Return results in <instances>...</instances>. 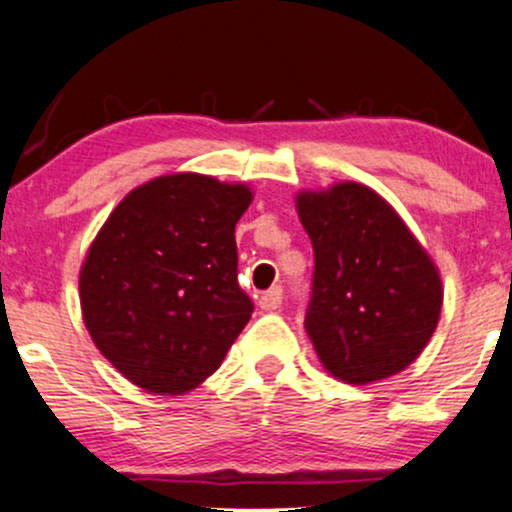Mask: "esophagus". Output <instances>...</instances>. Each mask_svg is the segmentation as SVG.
I'll return each instance as SVG.
<instances>
[{"instance_id":"1","label":"esophagus","mask_w":512,"mask_h":512,"mask_svg":"<svg viewBox=\"0 0 512 512\" xmlns=\"http://www.w3.org/2000/svg\"><path fill=\"white\" fill-rule=\"evenodd\" d=\"M284 301V291H281V286H274V289L264 291L260 296V308L262 310H276Z\"/></svg>"}]
</instances>
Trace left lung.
<instances>
[{
	"instance_id": "8db88e82",
	"label": "left lung",
	"mask_w": 512,
	"mask_h": 512,
	"mask_svg": "<svg viewBox=\"0 0 512 512\" xmlns=\"http://www.w3.org/2000/svg\"><path fill=\"white\" fill-rule=\"evenodd\" d=\"M296 211L315 252L305 332L320 363L354 385L402 373L438 327L436 262L395 207L361 182L298 192Z\"/></svg>"
}]
</instances>
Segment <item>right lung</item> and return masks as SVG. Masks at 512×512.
<instances>
[{
    "label": "right lung",
    "mask_w": 512,
    "mask_h": 512,
    "mask_svg": "<svg viewBox=\"0 0 512 512\" xmlns=\"http://www.w3.org/2000/svg\"><path fill=\"white\" fill-rule=\"evenodd\" d=\"M245 182L170 173L134 187L103 223L79 272L93 344L154 395L195 390L248 325L238 286L236 223Z\"/></svg>",
    "instance_id": "add662e5"
}]
</instances>
